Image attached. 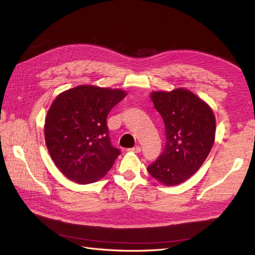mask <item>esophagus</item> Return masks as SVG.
Masks as SVG:
<instances>
[{"label": "esophagus", "instance_id": "34e87169", "mask_svg": "<svg viewBox=\"0 0 255 255\" xmlns=\"http://www.w3.org/2000/svg\"><path fill=\"white\" fill-rule=\"evenodd\" d=\"M128 151L134 152V153H139V152H141V146H140V145H136L135 147L128 148Z\"/></svg>", "mask_w": 255, "mask_h": 255}]
</instances>
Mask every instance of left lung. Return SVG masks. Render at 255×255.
Returning <instances> with one entry per match:
<instances>
[{
  "instance_id": "obj_1",
  "label": "left lung",
  "mask_w": 255,
  "mask_h": 255,
  "mask_svg": "<svg viewBox=\"0 0 255 255\" xmlns=\"http://www.w3.org/2000/svg\"><path fill=\"white\" fill-rule=\"evenodd\" d=\"M151 99L163 119L166 141L147 172L165 186H175L189 179L211 151L214 114L206 102L184 89L154 92Z\"/></svg>"
}]
</instances>
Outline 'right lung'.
<instances>
[{"mask_svg": "<svg viewBox=\"0 0 255 255\" xmlns=\"http://www.w3.org/2000/svg\"><path fill=\"white\" fill-rule=\"evenodd\" d=\"M126 96L121 90L81 85L52 102L44 127L45 142L68 179L87 184L110 171L121 152L111 143L107 117Z\"/></svg>", "mask_w": 255, "mask_h": 255, "instance_id": "1", "label": "right lung"}]
</instances>
